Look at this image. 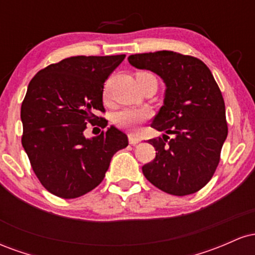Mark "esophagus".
I'll list each match as a JSON object with an SVG mask.
<instances>
[{
    "instance_id": "34e87169",
    "label": "esophagus",
    "mask_w": 255,
    "mask_h": 255,
    "mask_svg": "<svg viewBox=\"0 0 255 255\" xmlns=\"http://www.w3.org/2000/svg\"><path fill=\"white\" fill-rule=\"evenodd\" d=\"M128 139H129V144L130 145H135L137 142L141 141V137L139 135H136V134H129L128 135Z\"/></svg>"
}]
</instances>
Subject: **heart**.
<instances>
[{"label": "heart", "mask_w": 255, "mask_h": 255, "mask_svg": "<svg viewBox=\"0 0 255 255\" xmlns=\"http://www.w3.org/2000/svg\"><path fill=\"white\" fill-rule=\"evenodd\" d=\"M137 74L142 75H152L151 73L140 72ZM150 118V111L146 109H135V108H126L118 111L114 115V122L119 127L126 128L129 130H136L137 127Z\"/></svg>", "instance_id": "b5f03b06"}]
</instances>
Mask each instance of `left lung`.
Masks as SVG:
<instances>
[{"mask_svg": "<svg viewBox=\"0 0 255 255\" xmlns=\"http://www.w3.org/2000/svg\"><path fill=\"white\" fill-rule=\"evenodd\" d=\"M128 61L164 80V105L151 127L169 135L150 139L156 157L142 166L150 182L168 194H193L211 180L228 135L225 105L211 71L197 57L162 50Z\"/></svg>", "mask_w": 255, "mask_h": 255, "instance_id": "left-lung-1", "label": "left lung"}]
</instances>
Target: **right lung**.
<instances>
[{
	"mask_svg": "<svg viewBox=\"0 0 255 255\" xmlns=\"http://www.w3.org/2000/svg\"><path fill=\"white\" fill-rule=\"evenodd\" d=\"M73 56L45 67L32 78L21 104L24 146L44 188L63 199L86 194L103 181L110 160L128 137L114 126L92 139L87 124L105 128V80L125 60Z\"/></svg>",
	"mask_w": 255,
	"mask_h": 255,
	"instance_id": "right-lung-1",
	"label": "right lung"
}]
</instances>
